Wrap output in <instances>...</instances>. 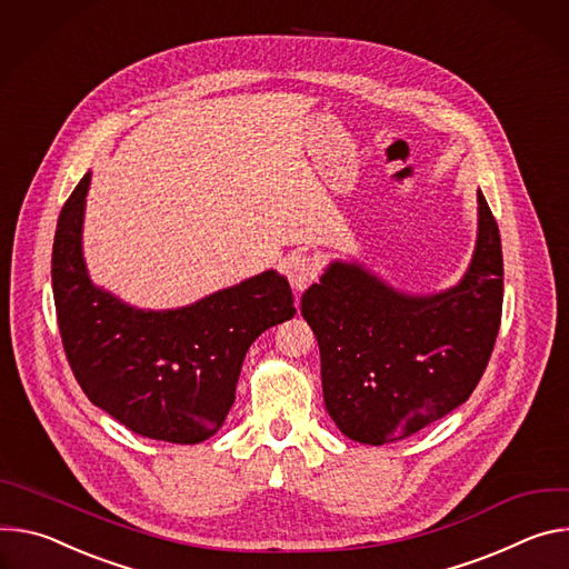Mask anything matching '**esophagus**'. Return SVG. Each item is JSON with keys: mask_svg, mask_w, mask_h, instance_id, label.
I'll list each match as a JSON object with an SVG mask.
<instances>
[{"mask_svg": "<svg viewBox=\"0 0 569 569\" xmlns=\"http://www.w3.org/2000/svg\"><path fill=\"white\" fill-rule=\"evenodd\" d=\"M319 262L311 256H298L289 264V282L296 291H305L313 280L319 278Z\"/></svg>", "mask_w": 569, "mask_h": 569, "instance_id": "obj_1", "label": "esophagus"}]
</instances>
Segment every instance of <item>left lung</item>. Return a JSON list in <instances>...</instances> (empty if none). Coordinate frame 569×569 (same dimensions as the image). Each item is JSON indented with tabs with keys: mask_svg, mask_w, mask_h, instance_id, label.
<instances>
[{
	"mask_svg": "<svg viewBox=\"0 0 569 569\" xmlns=\"http://www.w3.org/2000/svg\"><path fill=\"white\" fill-rule=\"evenodd\" d=\"M501 298L499 228L481 192L470 269L443 293L405 296L335 262L300 302L319 339L330 418L348 438L385 446L463 405L495 348Z\"/></svg>",
	"mask_w": 569,
	"mask_h": 569,
	"instance_id": "1",
	"label": "left lung"
}]
</instances>
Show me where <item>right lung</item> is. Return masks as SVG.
I'll list each match as a JSON object with an SVG mask.
<instances>
[{
  "label": "right lung",
  "mask_w": 569,
  "mask_h": 569,
  "mask_svg": "<svg viewBox=\"0 0 569 569\" xmlns=\"http://www.w3.org/2000/svg\"><path fill=\"white\" fill-rule=\"evenodd\" d=\"M90 173L58 217L51 282L70 368L92 405L131 431L194 446L223 425L243 357L296 307L276 271L243 280L194 305L142 311L97 289L86 271L81 226Z\"/></svg>",
  "instance_id": "add662e5"
}]
</instances>
